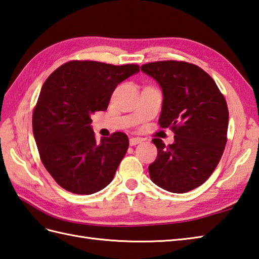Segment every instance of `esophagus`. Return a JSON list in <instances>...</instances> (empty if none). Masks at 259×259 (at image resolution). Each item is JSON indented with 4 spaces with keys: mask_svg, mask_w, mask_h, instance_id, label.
Masks as SVG:
<instances>
[{
    "mask_svg": "<svg viewBox=\"0 0 259 259\" xmlns=\"http://www.w3.org/2000/svg\"><path fill=\"white\" fill-rule=\"evenodd\" d=\"M143 142V139H141V137H131L130 139V145L131 146H135L137 144H140Z\"/></svg>",
    "mask_w": 259,
    "mask_h": 259,
    "instance_id": "34e87169",
    "label": "esophagus"
}]
</instances>
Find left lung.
Segmentation results:
<instances>
[{"instance_id": "obj_1", "label": "left lung", "mask_w": 259, "mask_h": 259, "mask_svg": "<svg viewBox=\"0 0 259 259\" xmlns=\"http://www.w3.org/2000/svg\"><path fill=\"white\" fill-rule=\"evenodd\" d=\"M141 70L162 89L161 127H171L174 142H152L157 149L151 180L173 193H184L208 180L227 143L229 113L223 94L207 72L183 61L146 63Z\"/></svg>"}]
</instances>
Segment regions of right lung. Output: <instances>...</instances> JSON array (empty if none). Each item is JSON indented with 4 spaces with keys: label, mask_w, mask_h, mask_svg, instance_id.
<instances>
[{
    "label": "right lung",
    "mask_w": 259,
    "mask_h": 259,
    "mask_svg": "<svg viewBox=\"0 0 259 259\" xmlns=\"http://www.w3.org/2000/svg\"><path fill=\"white\" fill-rule=\"evenodd\" d=\"M139 71L137 65L75 60L45 81L33 112V135L47 171L67 191L93 194L112 182L128 137L116 132L97 142L92 115L106 110L118 83Z\"/></svg>",
    "instance_id": "add662e5"
}]
</instances>
